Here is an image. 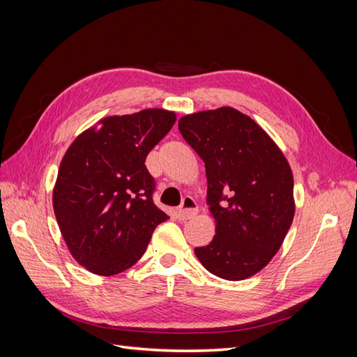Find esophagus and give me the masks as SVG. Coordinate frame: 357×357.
<instances>
[{
  "label": "esophagus",
  "instance_id": "obj_1",
  "mask_svg": "<svg viewBox=\"0 0 357 357\" xmlns=\"http://www.w3.org/2000/svg\"><path fill=\"white\" fill-rule=\"evenodd\" d=\"M198 213V205L192 197H185L180 204V207L177 210V215L183 220H188L190 218H193Z\"/></svg>",
  "mask_w": 357,
  "mask_h": 357
}]
</instances>
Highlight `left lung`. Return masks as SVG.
Returning a JSON list of instances; mask_svg holds the SVG:
<instances>
[{"mask_svg": "<svg viewBox=\"0 0 357 357\" xmlns=\"http://www.w3.org/2000/svg\"><path fill=\"white\" fill-rule=\"evenodd\" d=\"M178 129L205 164L210 244L195 255L214 275L244 280L268 265L295 214L294 176L282 150L253 119L222 107L183 116Z\"/></svg>", "mask_w": 357, "mask_h": 357, "instance_id": "1", "label": "left lung"}]
</instances>
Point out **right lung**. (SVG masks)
<instances>
[{"instance_id": "add662e5", "label": "right lung", "mask_w": 357, "mask_h": 357, "mask_svg": "<svg viewBox=\"0 0 357 357\" xmlns=\"http://www.w3.org/2000/svg\"><path fill=\"white\" fill-rule=\"evenodd\" d=\"M176 122V113L147 109L112 116L74 139L63 156L53 210L75 261L91 273L114 275L146 252L168 215L144 162Z\"/></svg>"}]
</instances>
